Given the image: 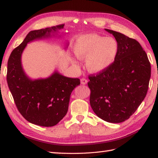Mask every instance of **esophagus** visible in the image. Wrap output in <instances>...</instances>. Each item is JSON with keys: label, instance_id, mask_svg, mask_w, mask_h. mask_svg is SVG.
Instances as JSON below:
<instances>
[{"label": "esophagus", "instance_id": "1", "mask_svg": "<svg viewBox=\"0 0 158 158\" xmlns=\"http://www.w3.org/2000/svg\"><path fill=\"white\" fill-rule=\"evenodd\" d=\"M88 83V80H87L85 78H82L81 79V83L83 85H85L86 84V83Z\"/></svg>", "mask_w": 158, "mask_h": 158}]
</instances>
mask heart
Here are the masks:
<instances>
[{"mask_svg":"<svg viewBox=\"0 0 158 158\" xmlns=\"http://www.w3.org/2000/svg\"><path fill=\"white\" fill-rule=\"evenodd\" d=\"M119 48L115 38L88 34L77 39L74 53L78 59L86 60V68L89 72L98 73L112 64L118 54Z\"/></svg>","mask_w":158,"mask_h":158,"instance_id":"1","label":"heart"}]
</instances>
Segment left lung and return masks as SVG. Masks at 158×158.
<instances>
[{
    "mask_svg": "<svg viewBox=\"0 0 158 158\" xmlns=\"http://www.w3.org/2000/svg\"><path fill=\"white\" fill-rule=\"evenodd\" d=\"M119 43L118 54L109 68L88 76L89 103L100 118L121 123L130 118L147 95L151 64L136 40L106 29Z\"/></svg>",
    "mask_w": 158,
    "mask_h": 158,
    "instance_id": "1",
    "label": "left lung"
}]
</instances>
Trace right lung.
I'll list each match as a JSON object with an SVG mask.
<instances>
[{
	"instance_id": "1",
	"label": "right lung",
	"mask_w": 158,
	"mask_h": 158,
	"mask_svg": "<svg viewBox=\"0 0 158 158\" xmlns=\"http://www.w3.org/2000/svg\"><path fill=\"white\" fill-rule=\"evenodd\" d=\"M63 27L60 24L31 31L8 60L6 81L17 108L28 122L40 126H53L63 119L68 111L70 96L80 79L55 72L47 79L32 81L23 70L22 53L30 41L48 37Z\"/></svg>"
}]
</instances>
